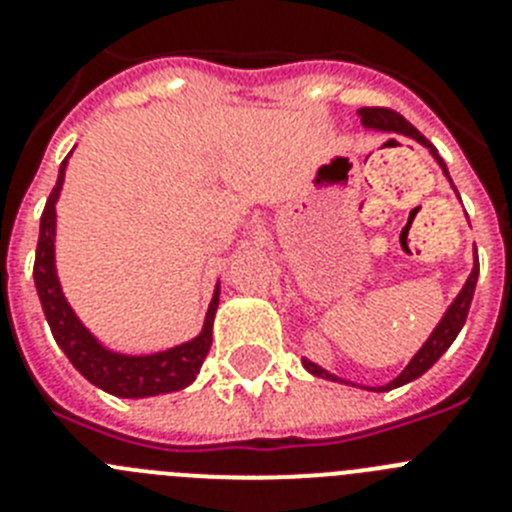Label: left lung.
Returning <instances> with one entry per match:
<instances>
[{
    "label": "left lung",
    "mask_w": 512,
    "mask_h": 512,
    "mask_svg": "<svg viewBox=\"0 0 512 512\" xmlns=\"http://www.w3.org/2000/svg\"><path fill=\"white\" fill-rule=\"evenodd\" d=\"M359 117H361V125L369 130H379V133H397V135H405V138H413L418 140L420 146L428 148V153H431L433 158H436V164L441 166L443 176L451 182L449 176V169H446V164H443V158L438 156V151L433 148V143L425 135H420V130H415L413 125H410L405 117L400 115V112L395 110H387V107H361L359 110ZM454 187V184H451ZM456 192V187H454ZM477 277H479V259H477V248H474V266H472V274L467 277V282H464V287H461L459 295L454 297V302L449 305V310L443 312V318L438 320V325L433 328V333L428 336V341L423 343V346L418 348V354L410 359V364L402 369L400 374H397L392 382L382 384V387H364V390H372V392H390L395 390V387H402V384L413 382V379L423 377L428 369H431L433 364H436L438 359H441L443 354H446V348L451 346V343L456 341V336H459V330L464 328V323H467V315H469V305H472V297H474V287H477ZM302 366H305L307 372L315 374V377H323V379H330V382H346V379L336 377V374L325 372L323 366L312 364V361L302 359ZM351 384V382H346ZM356 387V384H354ZM361 387V384H359Z\"/></svg>",
    "instance_id": "obj_1"
}]
</instances>
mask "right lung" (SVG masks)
<instances>
[{
  "label": "right lung",
  "instance_id": "add662e5",
  "mask_svg": "<svg viewBox=\"0 0 512 512\" xmlns=\"http://www.w3.org/2000/svg\"><path fill=\"white\" fill-rule=\"evenodd\" d=\"M66 164H69V156L58 169V182L40 217L38 251H35L33 266L35 289H38L40 305H43L45 320L51 325L53 338L81 377L115 397H153L184 390L197 379L202 361L212 346V323H215L217 302H220V282L207 307L200 336H194L192 341L146 356L117 354L104 348L89 333L87 325L76 318V312L63 297L56 274V202L61 197L63 179H66Z\"/></svg>",
  "mask_w": 512,
  "mask_h": 512
}]
</instances>
